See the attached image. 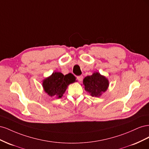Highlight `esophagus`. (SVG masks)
<instances>
[{
	"label": "esophagus",
	"mask_w": 149,
	"mask_h": 149,
	"mask_svg": "<svg viewBox=\"0 0 149 149\" xmlns=\"http://www.w3.org/2000/svg\"><path fill=\"white\" fill-rule=\"evenodd\" d=\"M77 79L79 81H82L83 79V76L82 75H80L77 76Z\"/></svg>",
	"instance_id": "1"
}]
</instances>
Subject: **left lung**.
<instances>
[{
    "label": "left lung",
    "instance_id": "left-lung-1",
    "mask_svg": "<svg viewBox=\"0 0 149 149\" xmlns=\"http://www.w3.org/2000/svg\"><path fill=\"white\" fill-rule=\"evenodd\" d=\"M84 89L93 97H100L109 86V81L98 72L88 76L83 79Z\"/></svg>",
    "mask_w": 149,
    "mask_h": 149
}]
</instances>
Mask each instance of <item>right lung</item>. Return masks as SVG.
I'll return each mask as SVG.
<instances>
[{
	"instance_id": "obj_1",
	"label": "right lung",
	"mask_w": 149,
	"mask_h": 149,
	"mask_svg": "<svg viewBox=\"0 0 149 149\" xmlns=\"http://www.w3.org/2000/svg\"><path fill=\"white\" fill-rule=\"evenodd\" d=\"M76 81V77L71 73L64 75L60 72H55L43 81V87L49 96H63L69 84Z\"/></svg>"
}]
</instances>
